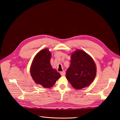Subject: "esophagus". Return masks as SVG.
Returning a JSON list of instances; mask_svg holds the SVG:
<instances>
[{
	"label": "esophagus",
	"mask_w": 120,
	"mask_h": 120,
	"mask_svg": "<svg viewBox=\"0 0 120 120\" xmlns=\"http://www.w3.org/2000/svg\"><path fill=\"white\" fill-rule=\"evenodd\" d=\"M65 74H66V73H65L64 71H63L60 72V74H61V75L62 76H64V75H65Z\"/></svg>",
	"instance_id": "obj_1"
}]
</instances>
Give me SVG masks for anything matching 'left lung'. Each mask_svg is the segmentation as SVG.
I'll return each mask as SVG.
<instances>
[{
  "label": "left lung",
  "mask_w": 120,
  "mask_h": 120,
  "mask_svg": "<svg viewBox=\"0 0 120 120\" xmlns=\"http://www.w3.org/2000/svg\"><path fill=\"white\" fill-rule=\"evenodd\" d=\"M70 66L66 71V78L73 87L80 89L89 86L96 74V65L86 52L77 50L71 55Z\"/></svg>",
  "instance_id": "obj_1"
}]
</instances>
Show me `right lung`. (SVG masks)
Instances as JSON below:
<instances>
[{
	"label": "right lung",
	"instance_id": "right-lung-1",
	"mask_svg": "<svg viewBox=\"0 0 120 120\" xmlns=\"http://www.w3.org/2000/svg\"><path fill=\"white\" fill-rule=\"evenodd\" d=\"M51 55L47 49L41 51L34 57L30 70L34 82L44 88L51 87L61 77L59 73L51 66Z\"/></svg>",
	"mask_w": 120,
	"mask_h": 120
}]
</instances>
